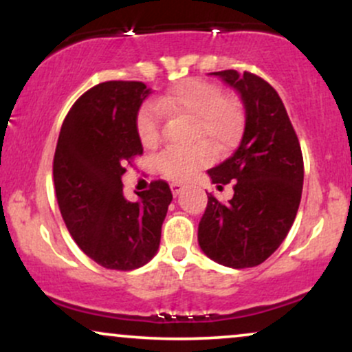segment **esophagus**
Wrapping results in <instances>:
<instances>
[{"mask_svg":"<svg viewBox=\"0 0 352 352\" xmlns=\"http://www.w3.org/2000/svg\"><path fill=\"white\" fill-rule=\"evenodd\" d=\"M184 188H185V185L179 184V182H173V184H170V190H172L173 197H177V195H179V193H180L182 190H184Z\"/></svg>","mask_w":352,"mask_h":352,"instance_id":"34e87169","label":"esophagus"}]
</instances>
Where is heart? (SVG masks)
<instances>
[{"mask_svg":"<svg viewBox=\"0 0 352 352\" xmlns=\"http://www.w3.org/2000/svg\"><path fill=\"white\" fill-rule=\"evenodd\" d=\"M162 112L195 119L193 139L205 144L190 148H167L157 157V168L177 182L188 180L207 167L212 162V152L225 155L232 151L243 127V112L236 100L225 98L215 84L188 79L157 99L155 104H145L139 111L135 131L144 147H155L160 142Z\"/></svg>","mask_w":352,"mask_h":352,"instance_id":"1","label":"heart"}]
</instances>
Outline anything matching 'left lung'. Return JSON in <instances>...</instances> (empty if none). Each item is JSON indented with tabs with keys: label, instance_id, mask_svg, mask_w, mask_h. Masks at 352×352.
<instances>
[{
	"label": "left lung",
	"instance_id": "left-lung-1",
	"mask_svg": "<svg viewBox=\"0 0 352 352\" xmlns=\"http://www.w3.org/2000/svg\"><path fill=\"white\" fill-rule=\"evenodd\" d=\"M240 94L245 129L236 151L207 170L218 188L232 182L233 199L208 204L199 223V245L210 260L228 268L261 265L283 243L301 201V147L278 92L252 72L218 71Z\"/></svg>",
	"mask_w": 352,
	"mask_h": 352
}]
</instances>
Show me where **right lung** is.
I'll use <instances>...</instances> for the list:
<instances>
[{"mask_svg":"<svg viewBox=\"0 0 352 352\" xmlns=\"http://www.w3.org/2000/svg\"><path fill=\"white\" fill-rule=\"evenodd\" d=\"M152 89L135 80H109L76 100L56 145L54 188L60 215L78 246L107 270L129 272L159 252L172 201L164 180L125 199V164L142 153L135 117Z\"/></svg>","mask_w":352,"mask_h":352,"instance_id":"right-lung-1","label":"right lung"}]
</instances>
